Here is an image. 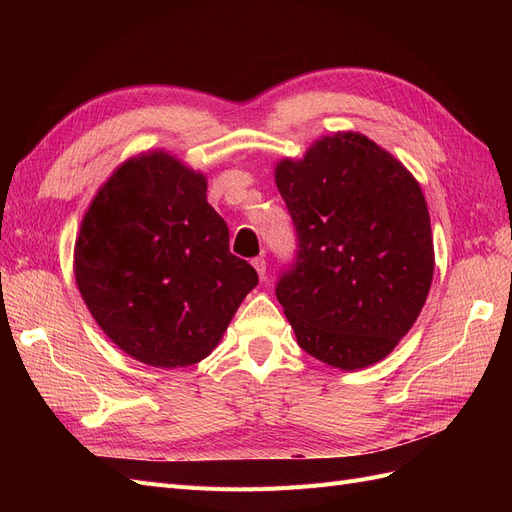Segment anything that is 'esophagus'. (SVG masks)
<instances>
[{
    "label": "esophagus",
    "instance_id": "obj_1",
    "mask_svg": "<svg viewBox=\"0 0 512 512\" xmlns=\"http://www.w3.org/2000/svg\"><path fill=\"white\" fill-rule=\"evenodd\" d=\"M252 265H254V269H256V273H258V277L262 282L267 280V260L262 258V256H258V258H254L252 260Z\"/></svg>",
    "mask_w": 512,
    "mask_h": 512
}]
</instances>
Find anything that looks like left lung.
<instances>
[{"label":"left lung","mask_w":512,"mask_h":512,"mask_svg":"<svg viewBox=\"0 0 512 512\" xmlns=\"http://www.w3.org/2000/svg\"><path fill=\"white\" fill-rule=\"evenodd\" d=\"M299 237L277 301L314 359L354 371L382 361L427 301L433 237L421 185L361 132H335L275 164Z\"/></svg>","instance_id":"1"}]
</instances>
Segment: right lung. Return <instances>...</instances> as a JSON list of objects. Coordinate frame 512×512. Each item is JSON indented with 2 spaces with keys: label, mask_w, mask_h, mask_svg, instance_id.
Wrapping results in <instances>:
<instances>
[{
  "label": "right lung",
  "mask_w": 512,
  "mask_h": 512,
  "mask_svg": "<svg viewBox=\"0 0 512 512\" xmlns=\"http://www.w3.org/2000/svg\"><path fill=\"white\" fill-rule=\"evenodd\" d=\"M74 277L104 335L160 369L207 359L258 284L228 250L207 177L164 149L128 158L100 185L76 235Z\"/></svg>",
  "instance_id": "1"
}]
</instances>
